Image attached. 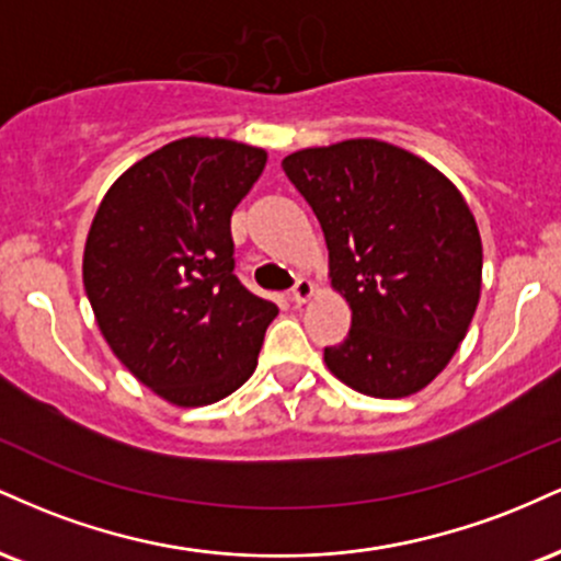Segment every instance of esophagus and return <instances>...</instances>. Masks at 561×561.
I'll return each instance as SVG.
<instances>
[{
  "mask_svg": "<svg viewBox=\"0 0 561 561\" xmlns=\"http://www.w3.org/2000/svg\"><path fill=\"white\" fill-rule=\"evenodd\" d=\"M289 298L298 302V306H302V302L311 300L313 298V282L311 279H298V282H295L293 295H289Z\"/></svg>",
  "mask_w": 561,
  "mask_h": 561,
  "instance_id": "34e87169",
  "label": "esophagus"
}]
</instances>
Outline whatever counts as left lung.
Listing matches in <instances>:
<instances>
[{
  "mask_svg": "<svg viewBox=\"0 0 561 561\" xmlns=\"http://www.w3.org/2000/svg\"><path fill=\"white\" fill-rule=\"evenodd\" d=\"M330 250L351 330L324 347L340 382L405 398L446 369L480 302L482 242L467 199L435 165L379 139L306 147L282 160Z\"/></svg>",
  "mask_w": 561,
  "mask_h": 561,
  "instance_id": "left-lung-1",
  "label": "left lung"
}]
</instances>
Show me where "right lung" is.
<instances>
[{"mask_svg": "<svg viewBox=\"0 0 561 561\" xmlns=\"http://www.w3.org/2000/svg\"><path fill=\"white\" fill-rule=\"evenodd\" d=\"M266 150L186 137L115 179L83 248V289L118 362L173 405L221 401L250 379L279 308L234 276L231 214Z\"/></svg>", "mask_w": 561, "mask_h": 561, "instance_id": "obj_1", "label": "right lung"}]
</instances>
